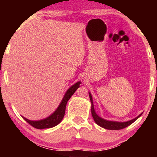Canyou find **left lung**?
<instances>
[{"label":"left lung","mask_w":157,"mask_h":157,"mask_svg":"<svg viewBox=\"0 0 157 157\" xmlns=\"http://www.w3.org/2000/svg\"><path fill=\"white\" fill-rule=\"evenodd\" d=\"M89 94L90 100H91V114H92V117L94 118V121L96 122V124H98V126H100L101 127L106 128V129H109V130L122 129V128L127 127V126L131 125L132 123H134V122L136 121L138 118L140 117L141 114H142V113H141L138 116V117L134 118V119L129 120V121H124V122L109 121V120L104 119H103V118L100 117L96 113L95 109H94V106L93 98H92V96L90 92H89Z\"/></svg>","instance_id":"8db88e82"}]
</instances>
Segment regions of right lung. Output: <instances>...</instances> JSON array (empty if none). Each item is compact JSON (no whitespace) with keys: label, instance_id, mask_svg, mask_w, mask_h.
<instances>
[{"label":"right lung","instance_id":"1","mask_svg":"<svg viewBox=\"0 0 157 157\" xmlns=\"http://www.w3.org/2000/svg\"><path fill=\"white\" fill-rule=\"evenodd\" d=\"M81 83V81H78V82H76L74 85H72L71 86L69 87V89L66 91V94H64L63 97L62 98L59 106L57 107V109H56L54 112L51 113L48 117L40 120H38V121H33V120L28 119L24 117H22L28 123L31 124L32 126H33L36 128H38V129H44V128H50L54 127V126L58 125L62 121V119H63L64 114H65L66 104H67L68 101L70 99V98L75 93L77 89L80 86Z\"/></svg>","mask_w":157,"mask_h":157}]
</instances>
